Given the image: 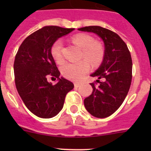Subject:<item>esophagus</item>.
Instances as JSON below:
<instances>
[{
    "instance_id": "34e87169",
    "label": "esophagus",
    "mask_w": 151,
    "mask_h": 151,
    "mask_svg": "<svg viewBox=\"0 0 151 151\" xmlns=\"http://www.w3.org/2000/svg\"><path fill=\"white\" fill-rule=\"evenodd\" d=\"M74 85H75V87H76V88H78V87H80V86H81V83H78V82H76V83L74 84Z\"/></svg>"
}]
</instances>
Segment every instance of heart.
I'll return each mask as SVG.
<instances>
[{
    "label": "heart",
    "instance_id": "b5f03b06",
    "mask_svg": "<svg viewBox=\"0 0 151 151\" xmlns=\"http://www.w3.org/2000/svg\"><path fill=\"white\" fill-rule=\"evenodd\" d=\"M75 45L78 46L82 50L81 57L85 60L77 63H68L61 67V72L66 78L73 81H79L90 70L91 63L97 66L102 62L104 56V47L101 43L95 41L92 36L87 34H77L72 38ZM63 43L61 40H57L50 48L53 59L57 63H62L63 57L62 54Z\"/></svg>",
    "mask_w": 151,
    "mask_h": 151
}]
</instances>
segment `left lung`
<instances>
[{
  "label": "left lung",
  "instance_id": "obj_1",
  "mask_svg": "<svg viewBox=\"0 0 151 151\" xmlns=\"http://www.w3.org/2000/svg\"><path fill=\"white\" fill-rule=\"evenodd\" d=\"M78 30L97 34L105 47L101 66L91 75L98 78L99 85L96 87V82L91 83L93 91L85 98L84 104L88 112L97 118L110 116L122 105L130 88L132 78L130 51L123 40L113 31L97 26H85Z\"/></svg>",
  "mask_w": 151,
  "mask_h": 151
}]
</instances>
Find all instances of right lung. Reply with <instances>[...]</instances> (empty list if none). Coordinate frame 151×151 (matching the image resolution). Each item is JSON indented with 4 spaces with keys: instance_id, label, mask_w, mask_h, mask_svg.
I'll list each match as a JSON object with an SVG mask.
<instances>
[{
    "instance_id": "add662e5",
    "label": "right lung",
    "mask_w": 151,
    "mask_h": 151,
    "mask_svg": "<svg viewBox=\"0 0 151 151\" xmlns=\"http://www.w3.org/2000/svg\"><path fill=\"white\" fill-rule=\"evenodd\" d=\"M74 29L45 26L22 41L13 64L17 91L26 107L41 118H52L62 110L66 94L74 88L69 80L60 78L54 60L50 54L53 44ZM48 77L59 82L53 86Z\"/></svg>"
}]
</instances>
